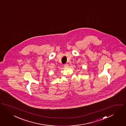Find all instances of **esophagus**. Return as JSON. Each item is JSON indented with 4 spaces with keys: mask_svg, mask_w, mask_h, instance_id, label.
<instances>
[{
    "mask_svg": "<svg viewBox=\"0 0 126 126\" xmlns=\"http://www.w3.org/2000/svg\"><path fill=\"white\" fill-rule=\"evenodd\" d=\"M64 67H65V68H68V67H69V65H68V64H64Z\"/></svg>",
    "mask_w": 126,
    "mask_h": 126,
    "instance_id": "esophagus-1",
    "label": "esophagus"
}]
</instances>
